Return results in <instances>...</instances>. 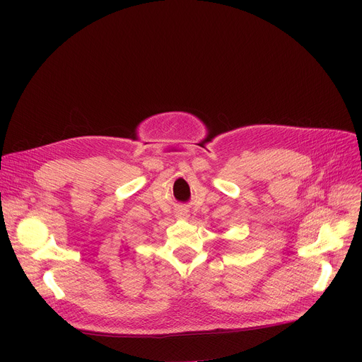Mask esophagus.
Listing matches in <instances>:
<instances>
[{
	"label": "esophagus",
	"instance_id": "obj_1",
	"mask_svg": "<svg viewBox=\"0 0 362 362\" xmlns=\"http://www.w3.org/2000/svg\"><path fill=\"white\" fill-rule=\"evenodd\" d=\"M177 215H179V216H187V212H186L185 209H180V211L177 212Z\"/></svg>",
	"mask_w": 362,
	"mask_h": 362
}]
</instances>
